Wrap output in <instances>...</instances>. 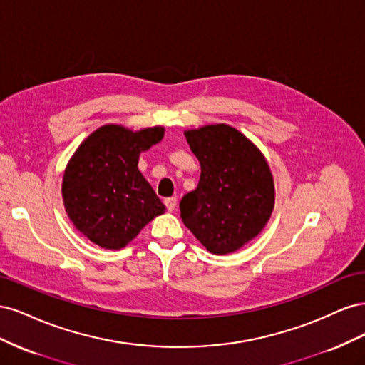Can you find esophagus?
<instances>
[{"label": "esophagus", "mask_w": 365, "mask_h": 365, "mask_svg": "<svg viewBox=\"0 0 365 365\" xmlns=\"http://www.w3.org/2000/svg\"><path fill=\"white\" fill-rule=\"evenodd\" d=\"M164 205H165V208L169 210V212H173L175 207H176V197H175V196L165 197V200H164Z\"/></svg>", "instance_id": "esophagus-1"}]
</instances>
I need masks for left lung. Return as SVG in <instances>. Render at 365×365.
Returning <instances> with one entry per match:
<instances>
[{"label":"left lung","instance_id":"8db88e82","mask_svg":"<svg viewBox=\"0 0 365 365\" xmlns=\"http://www.w3.org/2000/svg\"><path fill=\"white\" fill-rule=\"evenodd\" d=\"M185 138L201 176L180 202L182 222L210 252H235L260 233L272 213L269 165L244 134L227 125L185 130Z\"/></svg>","mask_w":365,"mask_h":365}]
</instances>
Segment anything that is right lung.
I'll return each mask as SVG.
<instances>
[{
    "mask_svg": "<svg viewBox=\"0 0 365 365\" xmlns=\"http://www.w3.org/2000/svg\"><path fill=\"white\" fill-rule=\"evenodd\" d=\"M164 135V128L132 132L98 128L76 150L65 169L62 196L74 227L96 245L120 250L164 212L138 170L140 152Z\"/></svg>",
    "mask_w": 365,
    "mask_h": 365,
    "instance_id": "obj_1",
    "label": "right lung"
}]
</instances>
